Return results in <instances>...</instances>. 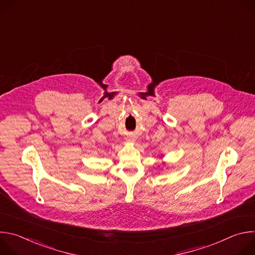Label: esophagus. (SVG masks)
<instances>
[{
	"mask_svg": "<svg viewBox=\"0 0 255 255\" xmlns=\"http://www.w3.org/2000/svg\"><path fill=\"white\" fill-rule=\"evenodd\" d=\"M126 140H127V142H130V143H134V142H135V138L132 137V136L128 137Z\"/></svg>",
	"mask_w": 255,
	"mask_h": 255,
	"instance_id": "obj_1",
	"label": "esophagus"
}]
</instances>
